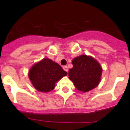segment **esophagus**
<instances>
[{
  "label": "esophagus",
  "mask_w": 130,
  "mask_h": 130,
  "mask_svg": "<svg viewBox=\"0 0 130 130\" xmlns=\"http://www.w3.org/2000/svg\"><path fill=\"white\" fill-rule=\"evenodd\" d=\"M63 70H65V71H66L67 72H68V67L67 66H64L63 67Z\"/></svg>",
  "instance_id": "34e87169"
}]
</instances>
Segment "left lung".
I'll return each instance as SVG.
<instances>
[{
	"mask_svg": "<svg viewBox=\"0 0 130 130\" xmlns=\"http://www.w3.org/2000/svg\"><path fill=\"white\" fill-rule=\"evenodd\" d=\"M73 68L69 71L70 80L80 91L87 92L98 86L101 80L102 68L91 57L81 55L72 60Z\"/></svg>",
	"mask_w": 130,
	"mask_h": 130,
	"instance_id": "obj_1",
	"label": "left lung"
}]
</instances>
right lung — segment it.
<instances>
[{"instance_id":"add662e5","label":"right lung","mask_w":130,"mask_h":130,"mask_svg":"<svg viewBox=\"0 0 130 130\" xmlns=\"http://www.w3.org/2000/svg\"><path fill=\"white\" fill-rule=\"evenodd\" d=\"M67 74L57 63L44 58L30 69L29 77L36 89L47 92L53 90L56 82Z\"/></svg>"}]
</instances>
